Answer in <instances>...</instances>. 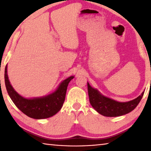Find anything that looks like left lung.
<instances>
[{
  "instance_id": "left-lung-1",
  "label": "left lung",
  "mask_w": 151,
  "mask_h": 151,
  "mask_svg": "<svg viewBox=\"0 0 151 151\" xmlns=\"http://www.w3.org/2000/svg\"><path fill=\"white\" fill-rule=\"evenodd\" d=\"M87 86L89 101L92 106L99 113L105 116H119L133 111L140 103L144 94V92H142L141 95L134 100L120 103L102 95L96 89L92 88L88 83Z\"/></svg>"
}]
</instances>
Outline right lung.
Returning <instances> with one entry per match:
<instances>
[{
    "instance_id": "1",
    "label": "right lung",
    "mask_w": 151,
    "mask_h": 151,
    "mask_svg": "<svg viewBox=\"0 0 151 151\" xmlns=\"http://www.w3.org/2000/svg\"><path fill=\"white\" fill-rule=\"evenodd\" d=\"M73 78L72 76L63 81L57 91L49 95L27 99L19 95L10 84L7 75V65L4 70L5 86L11 100L20 111L28 116L35 119L49 118L60 111L65 100L68 83Z\"/></svg>"
}]
</instances>
